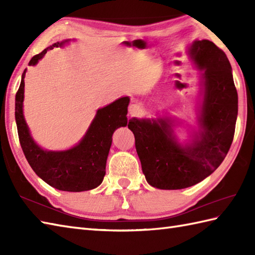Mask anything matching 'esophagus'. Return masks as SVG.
Instances as JSON below:
<instances>
[{
	"instance_id": "1",
	"label": "esophagus",
	"mask_w": 255,
	"mask_h": 255,
	"mask_svg": "<svg viewBox=\"0 0 255 255\" xmlns=\"http://www.w3.org/2000/svg\"><path fill=\"white\" fill-rule=\"evenodd\" d=\"M142 110L143 107L141 104H131L129 106V114H130L131 116H136L139 115V114L142 112Z\"/></svg>"
}]
</instances>
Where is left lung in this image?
<instances>
[{
  "label": "left lung",
  "instance_id": "obj_1",
  "mask_svg": "<svg viewBox=\"0 0 255 255\" xmlns=\"http://www.w3.org/2000/svg\"><path fill=\"white\" fill-rule=\"evenodd\" d=\"M191 58L203 70L199 129L192 143L181 145L169 119L131 118L128 128L145 180L160 189L193 186L209 176L226 158L235 136L238 93L226 53L209 40H196Z\"/></svg>",
  "mask_w": 255,
  "mask_h": 255
}]
</instances>
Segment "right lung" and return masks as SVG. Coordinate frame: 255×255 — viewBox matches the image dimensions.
<instances>
[{
  "label": "right lung",
  "mask_w": 255,
  "mask_h": 255,
  "mask_svg": "<svg viewBox=\"0 0 255 255\" xmlns=\"http://www.w3.org/2000/svg\"><path fill=\"white\" fill-rule=\"evenodd\" d=\"M66 41L56 42L34 56L29 61L35 66L48 50L63 46ZM15 96V119L20 147L31 169L50 186L66 192H83L97 187L105 176L112 136L119 127L127 125L129 97H122L97 111L88 132L75 147L66 151H46L35 143L23 115L24 78Z\"/></svg>",
  "instance_id": "add662e5"
}]
</instances>
